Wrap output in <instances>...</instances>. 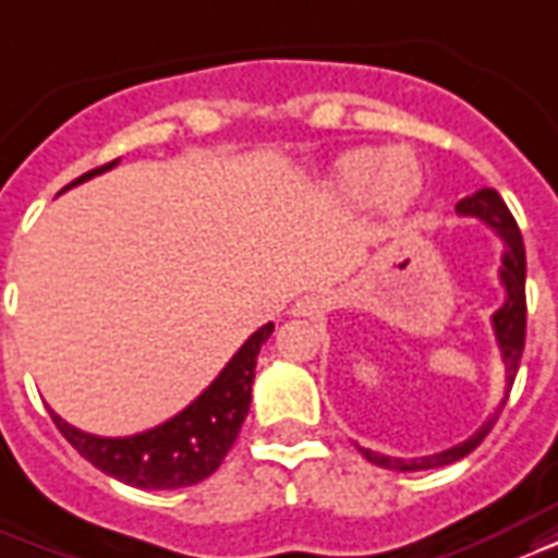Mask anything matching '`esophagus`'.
<instances>
[{
  "instance_id": "1",
  "label": "esophagus",
  "mask_w": 558,
  "mask_h": 558,
  "mask_svg": "<svg viewBox=\"0 0 558 558\" xmlns=\"http://www.w3.org/2000/svg\"><path fill=\"white\" fill-rule=\"evenodd\" d=\"M322 304H325V299H322V295H307V299L299 301V311L301 313H316V311H322Z\"/></svg>"
}]
</instances>
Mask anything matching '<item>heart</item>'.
<instances>
[{
	"label": "heart",
	"mask_w": 558,
	"mask_h": 558,
	"mask_svg": "<svg viewBox=\"0 0 558 558\" xmlns=\"http://www.w3.org/2000/svg\"><path fill=\"white\" fill-rule=\"evenodd\" d=\"M423 189L420 168L399 150L361 147L337 159L331 171V192L342 204H366L373 197L384 216H402Z\"/></svg>",
	"instance_id": "b5f03b06"
}]
</instances>
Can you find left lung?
<instances>
[{"label": "left lung", "mask_w": 558, "mask_h": 558, "mask_svg": "<svg viewBox=\"0 0 558 558\" xmlns=\"http://www.w3.org/2000/svg\"><path fill=\"white\" fill-rule=\"evenodd\" d=\"M458 216H470L485 221V225L502 239V266H499V280L506 287V301L499 307L490 322H494V337H497L499 352H502V363H506V381H514L518 375V366H521L523 357V342H526V247H523L521 227L514 221V216L509 213L506 201L494 192V189H478L476 195L464 197L458 201L456 206ZM506 405V402H502ZM499 405V408H502ZM497 414H490L482 426L473 432V435L458 444L452 449H444V452H435V456H423V458H393V456H381V452H373V449H363V458L373 461L378 468L387 470H399V473H411V470H432V468H444V464H452L458 458L470 456L473 449L488 437V432L497 423Z\"/></svg>", "instance_id": "left-lung-1"}]
</instances>
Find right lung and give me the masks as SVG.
Wrapping results in <instances>:
<instances>
[{"mask_svg": "<svg viewBox=\"0 0 558 558\" xmlns=\"http://www.w3.org/2000/svg\"><path fill=\"white\" fill-rule=\"evenodd\" d=\"M118 159L102 168H94L80 180H73L68 189L85 183L94 174H102L114 168ZM275 325L268 322L259 331H254L242 342L218 378L195 402L171 416L168 423L147 428L142 435L130 437H100L80 432L76 426L64 423L56 411L52 423L68 437V444L80 452L85 461L102 470L106 476L126 482L132 488L144 490H168L189 488L213 476L221 461L239 437V428L245 423L251 408V384H254V366L263 342L271 337Z\"/></svg>", "mask_w": 558, "mask_h": 558, "instance_id": "add662e5", "label": "right lung"}]
</instances>
